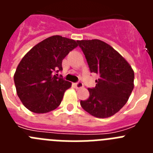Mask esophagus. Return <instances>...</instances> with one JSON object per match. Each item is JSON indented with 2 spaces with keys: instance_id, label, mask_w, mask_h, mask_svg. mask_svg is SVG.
Segmentation results:
<instances>
[{
  "instance_id": "34e87169",
  "label": "esophagus",
  "mask_w": 153,
  "mask_h": 153,
  "mask_svg": "<svg viewBox=\"0 0 153 153\" xmlns=\"http://www.w3.org/2000/svg\"><path fill=\"white\" fill-rule=\"evenodd\" d=\"M74 86H75L76 89H81L83 87V84L81 82H78L76 83H74Z\"/></svg>"
}]
</instances>
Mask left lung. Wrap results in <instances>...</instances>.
<instances>
[{
  "label": "left lung",
  "mask_w": 153,
  "mask_h": 153,
  "mask_svg": "<svg viewBox=\"0 0 153 153\" xmlns=\"http://www.w3.org/2000/svg\"><path fill=\"white\" fill-rule=\"evenodd\" d=\"M91 73L99 74L95 88L88 89L90 97L80 100L85 111L97 118H108L127 102L134 88V71L108 44L100 40H77Z\"/></svg>",
  "instance_id": "left-lung-1"
}]
</instances>
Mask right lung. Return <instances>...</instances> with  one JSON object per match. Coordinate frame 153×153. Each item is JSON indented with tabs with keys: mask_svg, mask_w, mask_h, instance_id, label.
<instances>
[{
	"mask_svg": "<svg viewBox=\"0 0 153 153\" xmlns=\"http://www.w3.org/2000/svg\"><path fill=\"white\" fill-rule=\"evenodd\" d=\"M77 46L76 40L55 35L42 40L24 55L13 80L17 96L30 111L46 113L60 106L72 83L53 73L63 70L62 60Z\"/></svg>",
	"mask_w": 153,
	"mask_h": 153,
	"instance_id": "add662e5",
	"label": "right lung"
}]
</instances>
